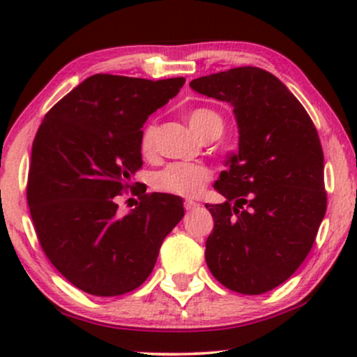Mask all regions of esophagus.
Returning a JSON list of instances; mask_svg holds the SVG:
<instances>
[{
    "label": "esophagus",
    "mask_w": 357,
    "mask_h": 357,
    "mask_svg": "<svg viewBox=\"0 0 357 357\" xmlns=\"http://www.w3.org/2000/svg\"><path fill=\"white\" fill-rule=\"evenodd\" d=\"M198 206H199V204L197 202H193V199H187V202L183 203V208L187 209V211H192V209L198 208Z\"/></svg>",
    "instance_id": "esophagus-1"
}]
</instances>
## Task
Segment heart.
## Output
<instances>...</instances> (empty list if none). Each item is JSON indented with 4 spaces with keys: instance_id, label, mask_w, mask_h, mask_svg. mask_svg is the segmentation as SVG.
Wrapping results in <instances>:
<instances>
[{
    "instance_id": "b5f03b06",
    "label": "heart",
    "mask_w": 357,
    "mask_h": 357,
    "mask_svg": "<svg viewBox=\"0 0 357 357\" xmlns=\"http://www.w3.org/2000/svg\"><path fill=\"white\" fill-rule=\"evenodd\" d=\"M188 126L202 138L209 131H222V120L216 112L209 109H198L193 110L188 115ZM155 128L154 123L146 126L143 135H141V153L144 155H151L155 148ZM211 178V170L204 164L197 162H174L165 165L162 170H159L154 175L153 185L159 192L177 195V197H197V195L204 188V185Z\"/></svg>"
}]
</instances>
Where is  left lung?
<instances>
[{"label": "left lung", "mask_w": 357, "mask_h": 357, "mask_svg": "<svg viewBox=\"0 0 357 357\" xmlns=\"http://www.w3.org/2000/svg\"><path fill=\"white\" fill-rule=\"evenodd\" d=\"M198 94L232 105L238 151L206 204L214 229L209 271L227 289L257 296L292 276L314 245L326 211L324 151L309 114L271 73L242 66L190 82Z\"/></svg>", "instance_id": "1"}]
</instances>
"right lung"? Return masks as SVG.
<instances>
[{"label": "right lung", "mask_w": 357, "mask_h": 357, "mask_svg": "<svg viewBox=\"0 0 357 357\" xmlns=\"http://www.w3.org/2000/svg\"><path fill=\"white\" fill-rule=\"evenodd\" d=\"M183 84L185 77L94 75L53 105L37 131L27 203L38 242L52 265L87 294L139 287L183 218L182 198L169 193H139L135 209L116 211V197L143 165L144 121Z\"/></svg>", "instance_id": "obj_1"}]
</instances>
